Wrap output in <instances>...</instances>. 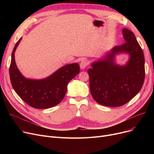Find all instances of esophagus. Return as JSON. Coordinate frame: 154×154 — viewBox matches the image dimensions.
Here are the masks:
<instances>
[{
    "mask_svg": "<svg viewBox=\"0 0 154 154\" xmlns=\"http://www.w3.org/2000/svg\"><path fill=\"white\" fill-rule=\"evenodd\" d=\"M88 61L87 59H84L80 63V67L81 69H84L88 66Z\"/></svg>",
    "mask_w": 154,
    "mask_h": 154,
    "instance_id": "1",
    "label": "esophagus"
}]
</instances>
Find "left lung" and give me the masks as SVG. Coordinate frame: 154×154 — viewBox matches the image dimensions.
<instances>
[{"label": "left lung", "instance_id": "8db88e82", "mask_svg": "<svg viewBox=\"0 0 154 154\" xmlns=\"http://www.w3.org/2000/svg\"><path fill=\"white\" fill-rule=\"evenodd\" d=\"M125 43L115 46L103 57L91 63L88 70L91 93L99 104L120 107L131 100L142 87L145 79L144 55L134 34L122 29ZM120 53L129 56L124 65L115 62Z\"/></svg>", "mask_w": 154, "mask_h": 154}]
</instances>
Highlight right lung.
<instances>
[{"label": "right lung", "mask_w": 154, "mask_h": 154, "mask_svg": "<svg viewBox=\"0 0 154 154\" xmlns=\"http://www.w3.org/2000/svg\"><path fill=\"white\" fill-rule=\"evenodd\" d=\"M22 37L13 49L9 69L10 79L15 92L29 106L35 109H48L59 104L63 99L70 80L77 75V63L65 65L42 79H27L19 71L15 60V52Z\"/></svg>", "instance_id": "add662e5"}]
</instances>
